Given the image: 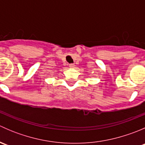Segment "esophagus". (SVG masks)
<instances>
[{"label":"esophagus","instance_id":"1","mask_svg":"<svg viewBox=\"0 0 145 145\" xmlns=\"http://www.w3.org/2000/svg\"><path fill=\"white\" fill-rule=\"evenodd\" d=\"M69 67L70 68H74V64H70L69 65Z\"/></svg>","mask_w":145,"mask_h":145}]
</instances>
